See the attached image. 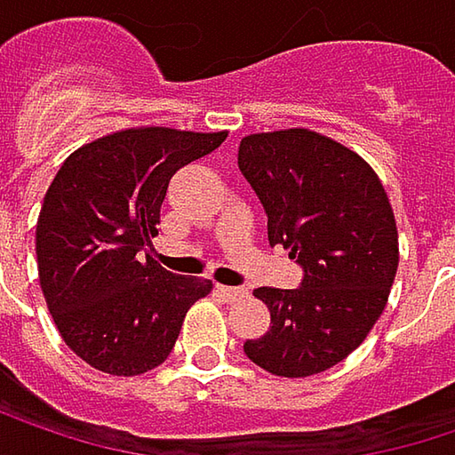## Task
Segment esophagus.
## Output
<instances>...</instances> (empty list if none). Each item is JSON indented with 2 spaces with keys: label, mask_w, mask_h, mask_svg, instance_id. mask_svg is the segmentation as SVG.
Here are the masks:
<instances>
[{
  "label": "esophagus",
  "mask_w": 455,
  "mask_h": 455,
  "mask_svg": "<svg viewBox=\"0 0 455 455\" xmlns=\"http://www.w3.org/2000/svg\"><path fill=\"white\" fill-rule=\"evenodd\" d=\"M216 289H219V294H221L227 302H242V299L250 297V291H247L244 286H216Z\"/></svg>",
  "instance_id": "esophagus-1"
}]
</instances>
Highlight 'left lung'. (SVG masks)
Masks as SVG:
<instances>
[{"label":"left lung","instance_id":"1","mask_svg":"<svg viewBox=\"0 0 455 455\" xmlns=\"http://www.w3.org/2000/svg\"><path fill=\"white\" fill-rule=\"evenodd\" d=\"M236 161L266 208L268 242L305 270L299 289H255L270 328L244 341V354L270 375H317L386 310L398 268L388 195L362 156L312 130L247 135Z\"/></svg>","mask_w":455,"mask_h":455}]
</instances>
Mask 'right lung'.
I'll return each mask as SVG.
<instances>
[{
    "label": "right lung",
    "instance_id": "right-lung-1",
    "mask_svg": "<svg viewBox=\"0 0 455 455\" xmlns=\"http://www.w3.org/2000/svg\"><path fill=\"white\" fill-rule=\"evenodd\" d=\"M227 132L132 127L77 148L36 224L38 281L64 344L108 375H143L174 349L208 278L164 270L148 252L169 180Z\"/></svg>",
    "mask_w": 455,
    "mask_h": 455
}]
</instances>
